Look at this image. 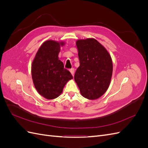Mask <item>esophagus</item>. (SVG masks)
Wrapping results in <instances>:
<instances>
[{
	"mask_svg": "<svg viewBox=\"0 0 148 148\" xmlns=\"http://www.w3.org/2000/svg\"><path fill=\"white\" fill-rule=\"evenodd\" d=\"M70 73H71V75H72V76L73 77L74 76V74H75V69L73 68V69H71L70 70Z\"/></svg>",
	"mask_w": 148,
	"mask_h": 148,
	"instance_id": "1",
	"label": "esophagus"
}]
</instances>
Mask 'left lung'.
<instances>
[{"label": "left lung", "instance_id": "8db88e82", "mask_svg": "<svg viewBox=\"0 0 148 148\" xmlns=\"http://www.w3.org/2000/svg\"><path fill=\"white\" fill-rule=\"evenodd\" d=\"M79 66L74 79L81 95L89 100L97 99L108 89L112 75V60L109 53L94 38L76 42Z\"/></svg>", "mask_w": 148, "mask_h": 148}]
</instances>
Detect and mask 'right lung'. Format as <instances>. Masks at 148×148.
<instances>
[{"instance_id":"obj_1","label":"right lung","mask_w":148,"mask_h":148,"mask_svg":"<svg viewBox=\"0 0 148 148\" xmlns=\"http://www.w3.org/2000/svg\"><path fill=\"white\" fill-rule=\"evenodd\" d=\"M64 42L48 40L41 46L31 65V75L35 88L47 99L59 97L66 83L73 79L70 72L64 69L59 60L60 46Z\"/></svg>"}]
</instances>
